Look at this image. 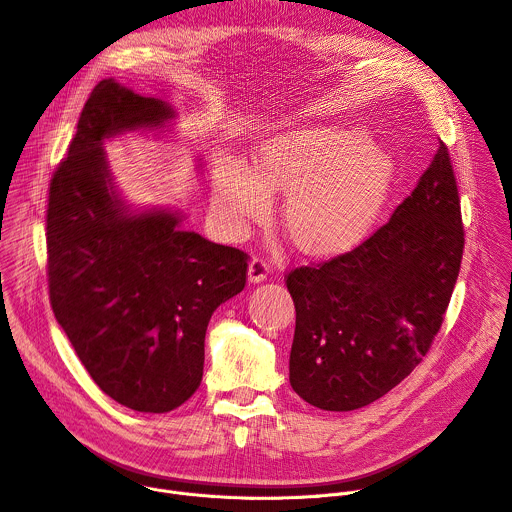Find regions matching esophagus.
<instances>
[{"instance_id": "esophagus-1", "label": "esophagus", "mask_w": 512, "mask_h": 512, "mask_svg": "<svg viewBox=\"0 0 512 512\" xmlns=\"http://www.w3.org/2000/svg\"><path fill=\"white\" fill-rule=\"evenodd\" d=\"M269 275V265L261 257H253L249 263V281L251 283H261Z\"/></svg>"}]
</instances>
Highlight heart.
<instances>
[{"instance_id":"obj_1","label":"heart","mask_w":512,"mask_h":512,"mask_svg":"<svg viewBox=\"0 0 512 512\" xmlns=\"http://www.w3.org/2000/svg\"><path fill=\"white\" fill-rule=\"evenodd\" d=\"M397 178L395 162L375 148L362 127L316 123L259 141L249 172L221 162L214 174V204L231 225L259 221L269 192L285 193L283 225L304 253L340 255L379 225Z\"/></svg>"}]
</instances>
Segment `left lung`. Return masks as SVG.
<instances>
[{
    "instance_id": "1",
    "label": "left lung",
    "mask_w": 512,
    "mask_h": 512,
    "mask_svg": "<svg viewBox=\"0 0 512 512\" xmlns=\"http://www.w3.org/2000/svg\"><path fill=\"white\" fill-rule=\"evenodd\" d=\"M464 253L458 184L440 141L415 190L348 253L285 275L296 306L289 383L352 411L397 387L440 332Z\"/></svg>"
}]
</instances>
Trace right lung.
<instances>
[{
  "label": "right lung",
  "mask_w": 512,
  "mask_h": 512,
  "mask_svg": "<svg viewBox=\"0 0 512 512\" xmlns=\"http://www.w3.org/2000/svg\"><path fill=\"white\" fill-rule=\"evenodd\" d=\"M172 117L164 101L101 81L48 192L52 312L99 389L141 413L194 395L210 316L247 281V253L184 231L180 212H131L113 188L103 139Z\"/></svg>",
  "instance_id": "1"
}]
</instances>
